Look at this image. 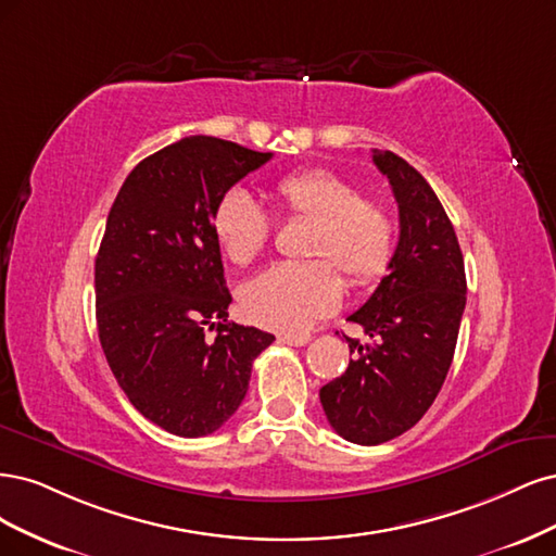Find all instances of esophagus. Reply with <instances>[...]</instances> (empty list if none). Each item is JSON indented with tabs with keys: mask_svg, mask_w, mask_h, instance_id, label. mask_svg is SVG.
Here are the masks:
<instances>
[{
	"mask_svg": "<svg viewBox=\"0 0 556 556\" xmlns=\"http://www.w3.org/2000/svg\"><path fill=\"white\" fill-rule=\"evenodd\" d=\"M309 334H279V342L289 344V346H304L309 344Z\"/></svg>",
	"mask_w": 556,
	"mask_h": 556,
	"instance_id": "34e87169",
	"label": "esophagus"
}]
</instances>
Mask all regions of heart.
I'll return each mask as SVG.
<instances>
[{
	"mask_svg": "<svg viewBox=\"0 0 556 556\" xmlns=\"http://www.w3.org/2000/svg\"><path fill=\"white\" fill-rule=\"evenodd\" d=\"M279 210L291 219L312 222L304 254L309 263L267 267L244 286L242 307L254 324L300 334L342 302V270L353 286L381 279L395 256L397 224L379 199L361 195L351 180L328 168H304L275 185ZM212 228L224 254L252 263L270 240L273 222L244 189H228L212 214Z\"/></svg>",
	"mask_w": 556,
	"mask_h": 556,
	"instance_id": "b5f03b06",
	"label": "heart"
}]
</instances>
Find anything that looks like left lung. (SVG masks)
<instances>
[{
    "mask_svg": "<svg viewBox=\"0 0 556 556\" xmlns=\"http://www.w3.org/2000/svg\"><path fill=\"white\" fill-rule=\"evenodd\" d=\"M371 161L395 193L400 242L390 273L349 316L371 344L346 337L357 357L318 392L334 432L361 445L404 434L432 406L467 304L462 249L434 189L395 152L374 150Z\"/></svg>",
    "mask_w": 556,
    "mask_h": 556,
    "instance_id": "left-lung-1",
    "label": "left lung"
}]
</instances>
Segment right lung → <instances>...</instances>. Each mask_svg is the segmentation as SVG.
<instances>
[{
	"instance_id": "1",
	"label": "right lung",
	"mask_w": 556,
	"mask_h": 556,
	"mask_svg": "<svg viewBox=\"0 0 556 556\" xmlns=\"http://www.w3.org/2000/svg\"><path fill=\"white\" fill-rule=\"evenodd\" d=\"M270 159L189 136L142 159L109 212L94 265L101 349L124 395L170 434L217 432L275 342L228 320L232 298L212 228L222 195Z\"/></svg>"
}]
</instances>
